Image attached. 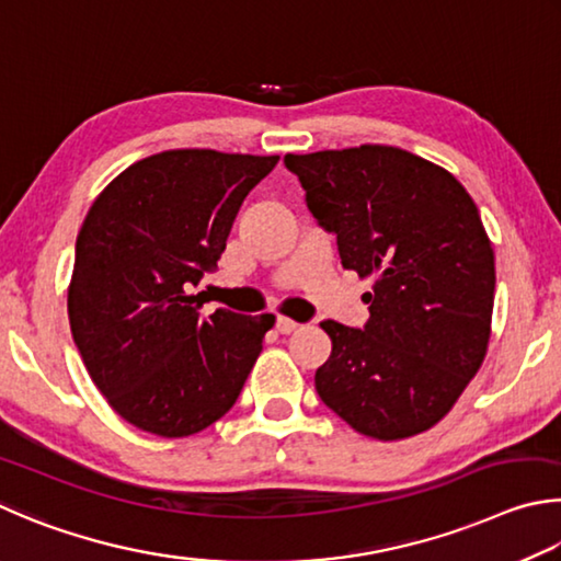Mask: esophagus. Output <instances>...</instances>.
Instances as JSON below:
<instances>
[{
    "label": "esophagus",
    "instance_id": "34e87169",
    "mask_svg": "<svg viewBox=\"0 0 561 561\" xmlns=\"http://www.w3.org/2000/svg\"><path fill=\"white\" fill-rule=\"evenodd\" d=\"M275 330H278L280 335H290L293 330H298V322L290 320V318L278 316V318H275Z\"/></svg>",
    "mask_w": 561,
    "mask_h": 561
}]
</instances>
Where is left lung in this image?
I'll return each mask as SVG.
<instances>
[{"instance_id": "obj_1", "label": "left lung", "mask_w": 561, "mask_h": 561, "mask_svg": "<svg viewBox=\"0 0 561 561\" xmlns=\"http://www.w3.org/2000/svg\"><path fill=\"white\" fill-rule=\"evenodd\" d=\"M342 268L375 278L365 330L325 320L320 399L369 438L444 419L488 352L495 253L478 206L444 167L389 145L286 154Z\"/></svg>"}]
</instances>
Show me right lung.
Returning a JSON list of instances; mask_svg holds the SVG:
<instances>
[{
	"label": "right lung",
	"mask_w": 561,
	"mask_h": 561,
	"mask_svg": "<svg viewBox=\"0 0 561 561\" xmlns=\"http://www.w3.org/2000/svg\"><path fill=\"white\" fill-rule=\"evenodd\" d=\"M278 154L167 150L98 194L76 239L68 322L93 385L127 424L199 434L239 399L275 318L202 312L194 293Z\"/></svg>",
	"instance_id": "1"
}]
</instances>
